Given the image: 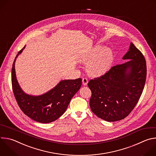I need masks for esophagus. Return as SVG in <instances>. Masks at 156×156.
Wrapping results in <instances>:
<instances>
[{
  "label": "esophagus",
  "mask_w": 156,
  "mask_h": 156,
  "mask_svg": "<svg viewBox=\"0 0 156 156\" xmlns=\"http://www.w3.org/2000/svg\"><path fill=\"white\" fill-rule=\"evenodd\" d=\"M82 82H83V84L84 86H86L88 83V80L86 78H83L82 80Z\"/></svg>",
  "instance_id": "esophagus-1"
}]
</instances>
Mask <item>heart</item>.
I'll return each mask as SVG.
<instances>
[{
  "instance_id": "heart-1",
  "label": "heart",
  "mask_w": 156,
  "mask_h": 156,
  "mask_svg": "<svg viewBox=\"0 0 156 156\" xmlns=\"http://www.w3.org/2000/svg\"><path fill=\"white\" fill-rule=\"evenodd\" d=\"M93 58L87 66L88 73L94 76L106 73L110 69L113 61V53L110 49L101 46H95L85 57V60Z\"/></svg>"
}]
</instances>
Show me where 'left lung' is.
<instances>
[{"mask_svg": "<svg viewBox=\"0 0 156 156\" xmlns=\"http://www.w3.org/2000/svg\"><path fill=\"white\" fill-rule=\"evenodd\" d=\"M122 58L127 61L114 66L87 84L92 93L90 101L92 112L107 122L119 121L129 114L138 103L146 82L144 57L132 42Z\"/></svg>", "mask_w": 156, "mask_h": 156, "instance_id": "left-lung-1", "label": "left lung"}]
</instances>
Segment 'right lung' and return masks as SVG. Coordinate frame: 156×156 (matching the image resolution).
<instances>
[{
	"instance_id": "add662e5",
	"label": "right lung",
	"mask_w": 156,
	"mask_h": 156,
	"mask_svg": "<svg viewBox=\"0 0 156 156\" xmlns=\"http://www.w3.org/2000/svg\"><path fill=\"white\" fill-rule=\"evenodd\" d=\"M25 48V46L18 52L12 66V84L15 98L23 112L32 120L42 123L52 122L64 114L72 98L81 86V79L62 80L42 95L25 93L18 83L15 69L16 59Z\"/></svg>"
}]
</instances>
